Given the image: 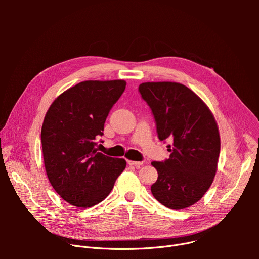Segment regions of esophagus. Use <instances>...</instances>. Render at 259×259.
<instances>
[{
    "mask_svg": "<svg viewBox=\"0 0 259 259\" xmlns=\"http://www.w3.org/2000/svg\"><path fill=\"white\" fill-rule=\"evenodd\" d=\"M128 164L131 166H134L135 168H140L144 162L143 161H134V160H128Z\"/></svg>",
    "mask_w": 259,
    "mask_h": 259,
    "instance_id": "esophagus-1",
    "label": "esophagus"
}]
</instances>
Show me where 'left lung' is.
Masks as SVG:
<instances>
[{
    "label": "left lung",
    "instance_id": "left-lung-1",
    "mask_svg": "<svg viewBox=\"0 0 259 259\" xmlns=\"http://www.w3.org/2000/svg\"><path fill=\"white\" fill-rule=\"evenodd\" d=\"M139 91L151 109L158 140L173 142L169 158L151 162L158 173L151 192L167 208L192 206L208 191L217 169L221 139L214 116L185 85L152 81Z\"/></svg>",
    "mask_w": 259,
    "mask_h": 259
}]
</instances>
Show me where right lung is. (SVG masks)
<instances>
[{
	"instance_id": "1",
	"label": "right lung",
	"mask_w": 259,
	"mask_h": 259,
	"mask_svg": "<svg viewBox=\"0 0 259 259\" xmlns=\"http://www.w3.org/2000/svg\"><path fill=\"white\" fill-rule=\"evenodd\" d=\"M126 81L85 80L63 92L45 115L40 141L48 180L70 205L89 208L104 200L126 168L124 158L95 148L106 118Z\"/></svg>"
}]
</instances>
